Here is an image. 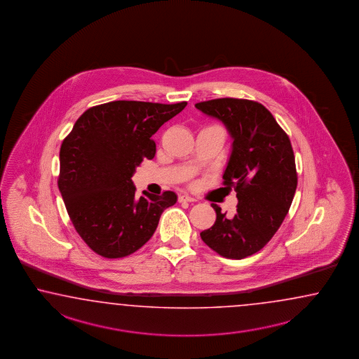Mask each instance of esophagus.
Segmentation results:
<instances>
[{"label":"esophagus","mask_w":359,"mask_h":359,"mask_svg":"<svg viewBox=\"0 0 359 359\" xmlns=\"http://www.w3.org/2000/svg\"><path fill=\"white\" fill-rule=\"evenodd\" d=\"M179 201L180 202H194L196 201V198L192 197V196H189V194H182L180 197H179Z\"/></svg>","instance_id":"obj_1"}]
</instances>
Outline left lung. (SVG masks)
<instances>
[{"label": "left lung", "instance_id": "8db88e82", "mask_svg": "<svg viewBox=\"0 0 359 359\" xmlns=\"http://www.w3.org/2000/svg\"><path fill=\"white\" fill-rule=\"evenodd\" d=\"M196 107L223 123L233 140L223 184L236 191L238 200L232 218L212 203L217 220L200 235L219 255L243 259L259 252L288 214L297 188L292 144L259 102L217 98Z\"/></svg>", "mask_w": 359, "mask_h": 359}]
</instances>
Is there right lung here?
<instances>
[{
    "mask_svg": "<svg viewBox=\"0 0 359 359\" xmlns=\"http://www.w3.org/2000/svg\"><path fill=\"white\" fill-rule=\"evenodd\" d=\"M185 106V101L93 106L62 142L58 188L76 232L98 255L135 253L153 236L163 210L175 205L171 191L137 198L131 177L144 158L156 156L151 136Z\"/></svg>",
    "mask_w": 359,
    "mask_h": 359,
    "instance_id": "obj_1",
    "label": "right lung"
}]
</instances>
